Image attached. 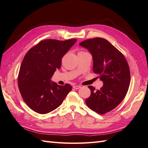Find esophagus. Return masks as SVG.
I'll return each mask as SVG.
<instances>
[{
	"label": "esophagus",
	"mask_w": 148,
	"mask_h": 148,
	"mask_svg": "<svg viewBox=\"0 0 148 148\" xmlns=\"http://www.w3.org/2000/svg\"><path fill=\"white\" fill-rule=\"evenodd\" d=\"M81 86H79V85H76V86H73V88L75 89H78L79 88H81Z\"/></svg>",
	"instance_id": "34e87169"
}]
</instances>
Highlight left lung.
<instances>
[{"instance_id":"1","label":"left lung","mask_w":148,"mask_h":148,"mask_svg":"<svg viewBox=\"0 0 148 148\" xmlns=\"http://www.w3.org/2000/svg\"><path fill=\"white\" fill-rule=\"evenodd\" d=\"M79 45L92 54L93 72L104 83L99 90L88 87L90 96L86 103L92 111L104 114L114 109L126 96L131 81L130 67L122 53L103 38L87 39Z\"/></svg>"}]
</instances>
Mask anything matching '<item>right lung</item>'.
<instances>
[{"mask_svg": "<svg viewBox=\"0 0 148 148\" xmlns=\"http://www.w3.org/2000/svg\"><path fill=\"white\" fill-rule=\"evenodd\" d=\"M76 41L75 39L41 40L24 56L18 86L25 103L34 111L44 114L54 111L71 90L70 84L59 86L51 79L60 68L62 57Z\"/></svg>", "mask_w": 148, "mask_h": 148, "instance_id": "add662e5", "label": "right lung"}]
</instances>
